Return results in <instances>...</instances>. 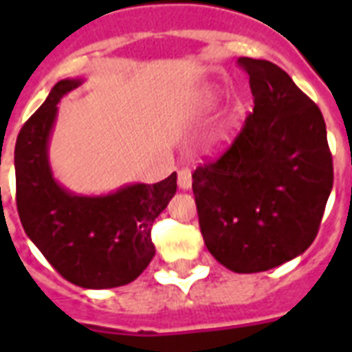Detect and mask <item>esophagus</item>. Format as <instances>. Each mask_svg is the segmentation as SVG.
I'll return each instance as SVG.
<instances>
[{
	"label": "esophagus",
	"instance_id": "1",
	"mask_svg": "<svg viewBox=\"0 0 352 352\" xmlns=\"http://www.w3.org/2000/svg\"><path fill=\"white\" fill-rule=\"evenodd\" d=\"M177 182H179L181 190H190L192 188V173H190L188 168H181L179 170V179H177Z\"/></svg>",
	"mask_w": 352,
	"mask_h": 352
}]
</instances>
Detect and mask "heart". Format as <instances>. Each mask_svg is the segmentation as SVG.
I'll return each instance as SVG.
<instances>
[{
	"label": "heart",
	"instance_id": "1",
	"mask_svg": "<svg viewBox=\"0 0 352 352\" xmlns=\"http://www.w3.org/2000/svg\"><path fill=\"white\" fill-rule=\"evenodd\" d=\"M215 102H217V96H215L214 93H212V95L206 96V100H204V107H212L215 104Z\"/></svg>",
	"mask_w": 352,
	"mask_h": 352
}]
</instances>
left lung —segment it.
<instances>
[{
    "mask_svg": "<svg viewBox=\"0 0 352 352\" xmlns=\"http://www.w3.org/2000/svg\"><path fill=\"white\" fill-rule=\"evenodd\" d=\"M254 113L219 160L192 175L210 254L232 272L270 270L312 245L333 190L322 111L283 69L239 58Z\"/></svg>",
    "mask_w": 352,
    "mask_h": 352,
    "instance_id": "obj_1",
    "label": "left lung"
}]
</instances>
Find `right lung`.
<instances>
[{
	"instance_id": "right-lung-1",
	"label": "right lung",
	"mask_w": 352,
	"mask_h": 352,
	"mask_svg": "<svg viewBox=\"0 0 352 352\" xmlns=\"http://www.w3.org/2000/svg\"><path fill=\"white\" fill-rule=\"evenodd\" d=\"M85 78L60 80L16 140V204L25 234L45 259L82 289L131 283L155 256L151 225L177 192V173L157 184H126L111 193L84 195L52 173L49 142L58 102Z\"/></svg>"
}]
</instances>
